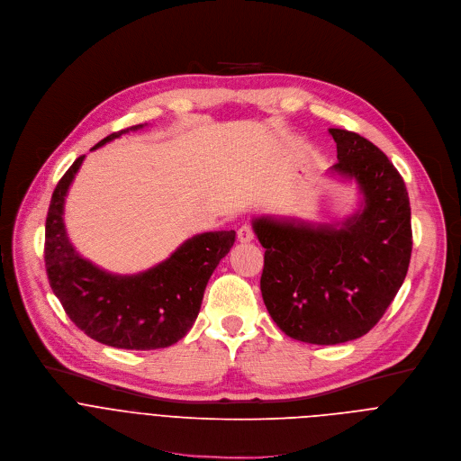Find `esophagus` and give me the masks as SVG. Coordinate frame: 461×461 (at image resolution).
I'll return each mask as SVG.
<instances>
[{"mask_svg":"<svg viewBox=\"0 0 461 461\" xmlns=\"http://www.w3.org/2000/svg\"><path fill=\"white\" fill-rule=\"evenodd\" d=\"M238 240H240L241 243H247V241H252V240H254V230H252V227H250L249 223H245V225H241V227L238 229Z\"/></svg>","mask_w":461,"mask_h":461,"instance_id":"esophagus-1","label":"esophagus"}]
</instances>
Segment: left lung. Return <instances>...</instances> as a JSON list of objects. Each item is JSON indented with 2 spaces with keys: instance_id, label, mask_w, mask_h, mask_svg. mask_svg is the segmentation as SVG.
<instances>
[{
  "instance_id": "1",
  "label": "left lung",
  "mask_w": 461,
  "mask_h": 461,
  "mask_svg": "<svg viewBox=\"0 0 461 461\" xmlns=\"http://www.w3.org/2000/svg\"><path fill=\"white\" fill-rule=\"evenodd\" d=\"M338 163L330 176L354 181L357 209L334 223L259 216L252 229L265 249L261 296L287 336L338 345L369 332L400 291L412 252L405 183L369 140L329 129Z\"/></svg>"
}]
</instances>
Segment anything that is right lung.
I'll use <instances>...</instances> for the list:
<instances>
[{
    "label": "right lung",
    "instance_id": "1",
    "mask_svg": "<svg viewBox=\"0 0 461 461\" xmlns=\"http://www.w3.org/2000/svg\"><path fill=\"white\" fill-rule=\"evenodd\" d=\"M145 125L114 132L90 150ZM83 159L79 156L59 179L47 214L45 267L52 293L74 325L104 345L129 350L170 347L194 325L209 278L234 245L236 232L196 234L138 274L107 272L74 249L63 221L65 198Z\"/></svg>",
    "mask_w": 461,
    "mask_h": 461
}]
</instances>
